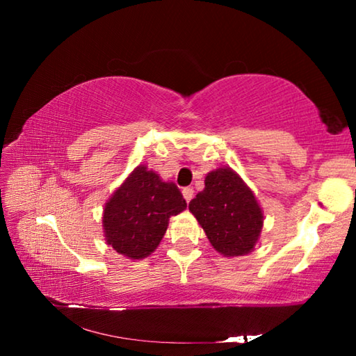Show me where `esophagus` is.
Segmentation results:
<instances>
[{"instance_id":"esophagus-1","label":"esophagus","mask_w":356,"mask_h":356,"mask_svg":"<svg viewBox=\"0 0 356 356\" xmlns=\"http://www.w3.org/2000/svg\"><path fill=\"white\" fill-rule=\"evenodd\" d=\"M193 193H195V190L190 188V186H186V188H184V190H182V195H184V197H185V201H186V202H190V201H191Z\"/></svg>"}]
</instances>
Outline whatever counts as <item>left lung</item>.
<instances>
[{"mask_svg":"<svg viewBox=\"0 0 356 356\" xmlns=\"http://www.w3.org/2000/svg\"><path fill=\"white\" fill-rule=\"evenodd\" d=\"M213 248L225 256H243L254 248L262 229V210L252 191L229 168L206 177V188L190 201Z\"/></svg>","mask_w":356,"mask_h":356,"instance_id":"1","label":"left lung"}]
</instances>
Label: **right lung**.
I'll return each mask as SVG.
<instances>
[{"label":"right lung","mask_w":356,"mask_h":356,"mask_svg":"<svg viewBox=\"0 0 356 356\" xmlns=\"http://www.w3.org/2000/svg\"><path fill=\"white\" fill-rule=\"evenodd\" d=\"M186 207L182 193L146 166H138L106 202L108 245L130 259L149 256L163 238L170 216Z\"/></svg>","instance_id":"right-lung-1"}]
</instances>
